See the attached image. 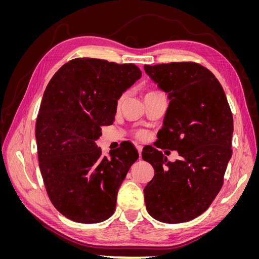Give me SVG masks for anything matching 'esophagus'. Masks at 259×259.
<instances>
[{"instance_id": "obj_1", "label": "esophagus", "mask_w": 259, "mask_h": 259, "mask_svg": "<svg viewBox=\"0 0 259 259\" xmlns=\"http://www.w3.org/2000/svg\"><path fill=\"white\" fill-rule=\"evenodd\" d=\"M136 149H137V151H138V153H139V158H142L143 147H142V146H140V145H137V146H136Z\"/></svg>"}]
</instances>
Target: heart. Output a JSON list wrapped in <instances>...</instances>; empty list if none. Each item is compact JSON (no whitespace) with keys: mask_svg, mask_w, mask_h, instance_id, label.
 Masks as SVG:
<instances>
[{"mask_svg":"<svg viewBox=\"0 0 259 259\" xmlns=\"http://www.w3.org/2000/svg\"><path fill=\"white\" fill-rule=\"evenodd\" d=\"M150 93H152V92H150ZM148 94H149V93H148ZM125 98H126V94H122V95L119 97V99H117L116 105L120 107V106L123 104V101L125 100ZM136 136H137L138 138H145V137L147 136V134H146V132H144V131H138V132L136 133Z\"/></svg>","mask_w":259,"mask_h":259,"instance_id":"heart-1","label":"heart"}]
</instances>
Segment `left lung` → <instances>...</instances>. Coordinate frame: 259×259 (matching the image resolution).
<instances>
[{"label": "left lung", "instance_id": "left-lung-1", "mask_svg": "<svg viewBox=\"0 0 259 259\" xmlns=\"http://www.w3.org/2000/svg\"><path fill=\"white\" fill-rule=\"evenodd\" d=\"M144 69L169 99L156 147L180 155L169 162L153 147L143 150V159L154 168L144 189L146 207L162 223L189 222L204 213L222 189L232 155V113L223 86L203 66L170 62Z\"/></svg>", "mask_w": 259, "mask_h": 259}]
</instances>
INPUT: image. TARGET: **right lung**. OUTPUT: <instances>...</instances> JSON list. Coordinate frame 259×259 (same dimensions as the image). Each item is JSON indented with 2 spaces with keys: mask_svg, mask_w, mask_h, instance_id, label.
I'll return each instance as SVG.
<instances>
[{
  "mask_svg": "<svg viewBox=\"0 0 259 259\" xmlns=\"http://www.w3.org/2000/svg\"><path fill=\"white\" fill-rule=\"evenodd\" d=\"M140 77L134 64L76 58L46 86L35 126L38 165L53 205L70 221L96 224L114 213L138 152L120 147L108 158L96 140L114 121L117 99Z\"/></svg>",
  "mask_w": 259,
  "mask_h": 259,
  "instance_id": "1",
  "label": "right lung"
}]
</instances>
